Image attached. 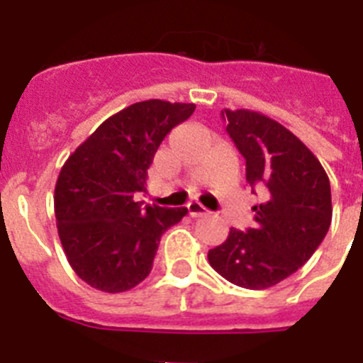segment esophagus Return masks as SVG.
<instances>
[{"label":"esophagus","instance_id":"esophagus-1","mask_svg":"<svg viewBox=\"0 0 363 363\" xmlns=\"http://www.w3.org/2000/svg\"><path fill=\"white\" fill-rule=\"evenodd\" d=\"M187 211L192 218H201L209 214V211L205 209L201 203H198V201H191V203H187Z\"/></svg>","mask_w":363,"mask_h":363}]
</instances>
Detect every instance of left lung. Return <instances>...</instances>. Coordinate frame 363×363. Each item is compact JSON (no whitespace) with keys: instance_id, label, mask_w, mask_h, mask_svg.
Returning <instances> with one entry per match:
<instances>
[{"instance_id":"8db88e82","label":"left lung","mask_w":363,"mask_h":363,"mask_svg":"<svg viewBox=\"0 0 363 363\" xmlns=\"http://www.w3.org/2000/svg\"><path fill=\"white\" fill-rule=\"evenodd\" d=\"M221 118L262 203L252 207L255 225L230 229L209 251V264L238 287L267 289L296 272L323 242L333 218L331 184L318 158L278 121L245 108H225Z\"/></svg>"}]
</instances>
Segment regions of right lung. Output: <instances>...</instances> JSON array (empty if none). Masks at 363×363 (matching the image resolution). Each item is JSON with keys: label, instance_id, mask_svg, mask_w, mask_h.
<instances>
[{"label": "right lung", "instance_id": "add662e5", "mask_svg": "<svg viewBox=\"0 0 363 363\" xmlns=\"http://www.w3.org/2000/svg\"><path fill=\"white\" fill-rule=\"evenodd\" d=\"M194 104L140 101L105 120L62 167L54 213L74 272L94 289L123 293L149 277L160 238L187 214L136 201L160 143Z\"/></svg>", "mask_w": 363, "mask_h": 363}]
</instances>
